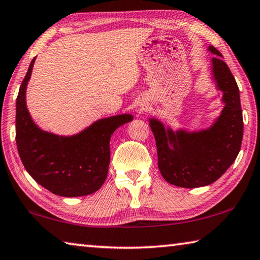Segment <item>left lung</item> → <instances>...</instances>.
<instances>
[{
    "mask_svg": "<svg viewBox=\"0 0 260 260\" xmlns=\"http://www.w3.org/2000/svg\"><path fill=\"white\" fill-rule=\"evenodd\" d=\"M217 85L224 92L225 107L210 129L187 134L166 130L161 122L149 121L157 148V166L168 183L195 188L212 184L235 161L243 138L240 91L221 53L210 45Z\"/></svg>",
    "mask_w": 260,
    "mask_h": 260,
    "instance_id": "8db88e82",
    "label": "left lung"
}]
</instances>
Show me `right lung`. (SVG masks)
Returning a JSON list of instances; mask_svg holds the SVG:
<instances>
[{"instance_id": "right-lung-1", "label": "right lung", "mask_w": 260, "mask_h": 260, "mask_svg": "<svg viewBox=\"0 0 260 260\" xmlns=\"http://www.w3.org/2000/svg\"><path fill=\"white\" fill-rule=\"evenodd\" d=\"M30 61L17 97L16 143L27 172L50 192L65 198L83 197L102 187L108 174L109 140L133 115L103 118L73 137L45 133L31 121L25 103L26 85L33 70Z\"/></svg>"}]
</instances>
